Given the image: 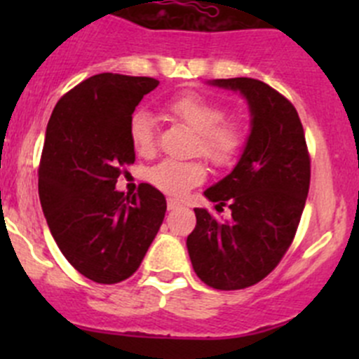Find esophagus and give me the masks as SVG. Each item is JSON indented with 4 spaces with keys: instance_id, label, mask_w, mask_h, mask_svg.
<instances>
[{
    "instance_id": "esophagus-1",
    "label": "esophagus",
    "mask_w": 359,
    "mask_h": 359,
    "mask_svg": "<svg viewBox=\"0 0 359 359\" xmlns=\"http://www.w3.org/2000/svg\"><path fill=\"white\" fill-rule=\"evenodd\" d=\"M166 206H168V210H175L182 205H180V201L173 200V198H168V200H166Z\"/></svg>"
}]
</instances>
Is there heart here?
I'll return each mask as SVG.
<instances>
[{"mask_svg": "<svg viewBox=\"0 0 359 359\" xmlns=\"http://www.w3.org/2000/svg\"><path fill=\"white\" fill-rule=\"evenodd\" d=\"M166 111L196 133L193 142L194 153H200L215 165H227L236 158L243 146V128L234 119H222L224 109L198 93L179 95L166 104ZM156 121L153 112L139 109L128 123V135L133 149L142 156L153 154L156 147ZM206 168L201 161H177L163 159L149 170L151 184L165 193H187L191 187L205 180Z\"/></svg>", "mask_w": 359, "mask_h": 359, "instance_id": "heart-1", "label": "heart"}]
</instances>
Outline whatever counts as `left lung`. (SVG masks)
<instances>
[{
	"label": "left lung",
	"instance_id": "left-lung-1",
	"mask_svg": "<svg viewBox=\"0 0 359 359\" xmlns=\"http://www.w3.org/2000/svg\"><path fill=\"white\" fill-rule=\"evenodd\" d=\"M208 85L247 100L250 133L234 168L203 193L217 212L229 206L231 219L194 208L196 227L186 245L201 281L240 290L264 280L290 247L309 193V154L295 107L269 85L253 78Z\"/></svg>",
	"mask_w": 359,
	"mask_h": 359
}]
</instances>
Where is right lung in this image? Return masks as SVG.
I'll list each match as a JSON object with an SVG mask.
<instances>
[{"label": "right lung", "instance_id": "right-lung-1", "mask_svg": "<svg viewBox=\"0 0 359 359\" xmlns=\"http://www.w3.org/2000/svg\"><path fill=\"white\" fill-rule=\"evenodd\" d=\"M158 85L146 76L95 74L57 102L46 126L43 213L62 255L95 283L132 276L165 219L166 200L153 186L133 196L116 189L123 166L135 161L130 118Z\"/></svg>", "mask_w": 359, "mask_h": 359}]
</instances>
